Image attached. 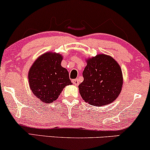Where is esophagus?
<instances>
[{
  "mask_svg": "<svg viewBox=\"0 0 150 150\" xmlns=\"http://www.w3.org/2000/svg\"><path fill=\"white\" fill-rule=\"evenodd\" d=\"M71 82L73 83L75 86H79V81L78 79H73V80H71Z\"/></svg>",
  "mask_w": 150,
  "mask_h": 150,
  "instance_id": "34e87169",
  "label": "esophagus"
}]
</instances>
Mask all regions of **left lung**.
I'll use <instances>...</instances> for the list:
<instances>
[{"instance_id":"left-lung-1","label":"left lung","mask_w":150,"mask_h":150,"mask_svg":"<svg viewBox=\"0 0 150 150\" xmlns=\"http://www.w3.org/2000/svg\"><path fill=\"white\" fill-rule=\"evenodd\" d=\"M83 76L84 80L79 86V92L83 99L92 106L112 103L122 88V69L110 55L98 54L88 59Z\"/></svg>"}]
</instances>
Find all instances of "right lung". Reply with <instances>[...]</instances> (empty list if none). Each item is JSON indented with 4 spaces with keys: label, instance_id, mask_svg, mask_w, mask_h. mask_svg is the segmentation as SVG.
Wrapping results in <instances>:
<instances>
[{
    "label": "right lung",
    "instance_id": "obj_1",
    "mask_svg": "<svg viewBox=\"0 0 150 150\" xmlns=\"http://www.w3.org/2000/svg\"><path fill=\"white\" fill-rule=\"evenodd\" d=\"M59 53H44L35 61L28 71V82L33 93L42 102L56 100L64 87L71 85L69 72L61 66Z\"/></svg>",
    "mask_w": 150,
    "mask_h": 150
}]
</instances>
